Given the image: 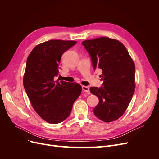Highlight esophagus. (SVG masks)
Returning <instances> with one entry per match:
<instances>
[{
	"instance_id": "obj_1",
	"label": "esophagus",
	"mask_w": 159,
	"mask_h": 159,
	"mask_svg": "<svg viewBox=\"0 0 159 159\" xmlns=\"http://www.w3.org/2000/svg\"><path fill=\"white\" fill-rule=\"evenodd\" d=\"M82 89L84 91V92H86L87 93L89 94L90 91H89V88L88 87V86H82Z\"/></svg>"
}]
</instances>
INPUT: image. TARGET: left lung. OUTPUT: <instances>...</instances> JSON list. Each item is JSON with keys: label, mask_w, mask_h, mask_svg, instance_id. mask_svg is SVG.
<instances>
[{"label": "left lung", "mask_w": 159, "mask_h": 159, "mask_svg": "<svg viewBox=\"0 0 159 159\" xmlns=\"http://www.w3.org/2000/svg\"><path fill=\"white\" fill-rule=\"evenodd\" d=\"M82 44L94 70L102 71L103 81L102 87L90 88V92L99 98L93 113L104 122L115 121L125 111L134 92V62L126 48L117 40L101 37L85 40Z\"/></svg>", "instance_id": "1"}]
</instances>
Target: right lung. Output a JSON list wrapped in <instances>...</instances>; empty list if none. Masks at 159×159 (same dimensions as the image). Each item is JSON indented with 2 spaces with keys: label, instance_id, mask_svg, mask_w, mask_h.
Instances as JSON below:
<instances>
[{
  "label": "right lung",
  "instance_id": "1",
  "mask_svg": "<svg viewBox=\"0 0 159 159\" xmlns=\"http://www.w3.org/2000/svg\"><path fill=\"white\" fill-rule=\"evenodd\" d=\"M75 41L51 40L37 45L28 56L23 84L34 109L51 124L68 118L81 92L77 83L56 80L62 54Z\"/></svg>",
  "mask_w": 159,
  "mask_h": 159
}]
</instances>
